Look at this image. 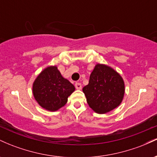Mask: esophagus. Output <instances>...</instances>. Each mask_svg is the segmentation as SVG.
Listing matches in <instances>:
<instances>
[{"instance_id":"obj_1","label":"esophagus","mask_w":157,"mask_h":157,"mask_svg":"<svg viewBox=\"0 0 157 157\" xmlns=\"http://www.w3.org/2000/svg\"><path fill=\"white\" fill-rule=\"evenodd\" d=\"M75 88H76L77 89L80 90L82 89V85H81L80 82H76V83H75Z\"/></svg>"}]
</instances>
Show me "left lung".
I'll return each mask as SVG.
<instances>
[{"instance_id":"obj_1","label":"left lung","mask_w":157,"mask_h":157,"mask_svg":"<svg viewBox=\"0 0 157 157\" xmlns=\"http://www.w3.org/2000/svg\"><path fill=\"white\" fill-rule=\"evenodd\" d=\"M89 107L97 113H106L120 105L125 94L123 79L114 69L104 64H97L84 86Z\"/></svg>"}]
</instances>
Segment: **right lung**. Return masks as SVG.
Returning a JSON list of instances; mask_svg holds the SVG:
<instances>
[{"label": "right lung", "mask_w": 157, "mask_h": 157, "mask_svg": "<svg viewBox=\"0 0 157 157\" xmlns=\"http://www.w3.org/2000/svg\"><path fill=\"white\" fill-rule=\"evenodd\" d=\"M75 90L74 85L61 75L55 66H48L43 70L32 86L36 101L49 111H57L66 105L68 97Z\"/></svg>", "instance_id": "1"}]
</instances>
